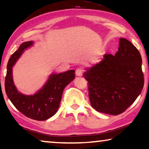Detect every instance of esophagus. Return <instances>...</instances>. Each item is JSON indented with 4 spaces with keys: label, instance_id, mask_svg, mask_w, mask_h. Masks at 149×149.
<instances>
[{
    "label": "esophagus",
    "instance_id": "esophagus-1",
    "mask_svg": "<svg viewBox=\"0 0 149 149\" xmlns=\"http://www.w3.org/2000/svg\"><path fill=\"white\" fill-rule=\"evenodd\" d=\"M84 69L83 68H78L76 69V70H75V74H76V75H77V76H81L83 73H84Z\"/></svg>",
    "mask_w": 149,
    "mask_h": 149
}]
</instances>
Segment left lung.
<instances>
[{
	"label": "left lung",
	"instance_id": "1",
	"mask_svg": "<svg viewBox=\"0 0 149 149\" xmlns=\"http://www.w3.org/2000/svg\"><path fill=\"white\" fill-rule=\"evenodd\" d=\"M84 77L89 84L93 108L104 114H122L144 86L140 52L130 41L120 38L116 54H104L102 61L88 69Z\"/></svg>",
	"mask_w": 149,
	"mask_h": 149
}]
</instances>
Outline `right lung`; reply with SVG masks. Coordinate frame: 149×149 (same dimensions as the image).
<instances>
[{"label": "right lung", "mask_w": 149, "mask_h": 149, "mask_svg": "<svg viewBox=\"0 0 149 149\" xmlns=\"http://www.w3.org/2000/svg\"><path fill=\"white\" fill-rule=\"evenodd\" d=\"M33 41L24 42L8 60L5 78V91L15 107L26 117L44 121L56 114L61 101L62 93L66 85L75 78L73 70L60 74H52L46 84L35 95H26L18 92L12 78V67L25 49L31 47Z\"/></svg>", "instance_id": "1"}]
</instances>
